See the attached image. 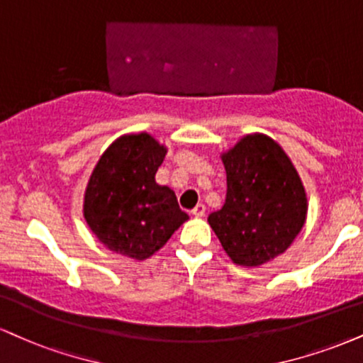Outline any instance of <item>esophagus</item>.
Here are the masks:
<instances>
[{
	"instance_id": "34e87169",
	"label": "esophagus",
	"mask_w": 363,
	"mask_h": 363,
	"mask_svg": "<svg viewBox=\"0 0 363 363\" xmlns=\"http://www.w3.org/2000/svg\"><path fill=\"white\" fill-rule=\"evenodd\" d=\"M191 213H193L196 218H203L204 213H206V206H204V204H196L194 209Z\"/></svg>"
}]
</instances>
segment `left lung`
Returning a JSON list of instances; mask_svg holds the SVG:
<instances>
[{"label": "left lung", "mask_w": 363, "mask_h": 363, "mask_svg": "<svg viewBox=\"0 0 363 363\" xmlns=\"http://www.w3.org/2000/svg\"><path fill=\"white\" fill-rule=\"evenodd\" d=\"M221 160L226 199L208 223L233 264H267L292 245L306 223L308 198L298 170L264 133L240 138Z\"/></svg>", "instance_id": "obj_1"}]
</instances>
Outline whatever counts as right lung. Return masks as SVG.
Masks as SVG:
<instances>
[{"label":"right lung","instance_id":"right-lung-1","mask_svg":"<svg viewBox=\"0 0 363 363\" xmlns=\"http://www.w3.org/2000/svg\"><path fill=\"white\" fill-rule=\"evenodd\" d=\"M167 148L145 132L116 138L87 181L84 220L108 250L145 260L159 252L189 216L176 193L155 182Z\"/></svg>","mask_w":363,"mask_h":363}]
</instances>
